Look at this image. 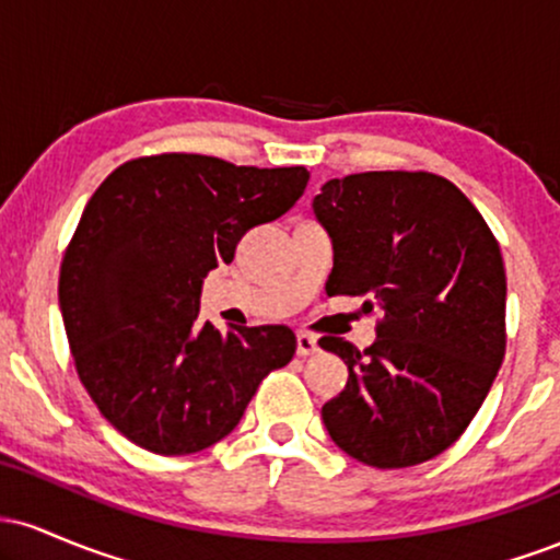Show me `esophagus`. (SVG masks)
Wrapping results in <instances>:
<instances>
[{"instance_id":"1","label":"esophagus","mask_w":560,"mask_h":560,"mask_svg":"<svg viewBox=\"0 0 560 560\" xmlns=\"http://www.w3.org/2000/svg\"><path fill=\"white\" fill-rule=\"evenodd\" d=\"M318 350V339L313 337V334H305V331H300L298 334V355H313V352Z\"/></svg>"}]
</instances>
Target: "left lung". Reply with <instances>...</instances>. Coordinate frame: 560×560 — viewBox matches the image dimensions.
Listing matches in <instances>:
<instances>
[{
    "label": "left lung",
    "instance_id": "left-lung-1",
    "mask_svg": "<svg viewBox=\"0 0 560 560\" xmlns=\"http://www.w3.org/2000/svg\"><path fill=\"white\" fill-rule=\"evenodd\" d=\"M329 231L326 292L378 311L376 342L320 347L347 363L320 408L334 445L374 468L423 464L464 434L505 355V268L479 210L434 173L331 178L313 199Z\"/></svg>",
    "mask_w": 560,
    "mask_h": 560
}]
</instances>
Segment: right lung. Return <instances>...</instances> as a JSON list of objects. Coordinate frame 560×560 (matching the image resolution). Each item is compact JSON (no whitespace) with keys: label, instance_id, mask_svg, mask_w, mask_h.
<instances>
[{"label":"right lung","instance_id":"add662e5","mask_svg":"<svg viewBox=\"0 0 560 560\" xmlns=\"http://www.w3.org/2000/svg\"><path fill=\"white\" fill-rule=\"evenodd\" d=\"M307 173L208 155L139 158L94 191L60 268V313L75 371L133 445L189 455L242 421L268 371L292 361L287 326L221 334L199 320L202 281L244 234L276 221Z\"/></svg>","mask_w":560,"mask_h":560}]
</instances>
